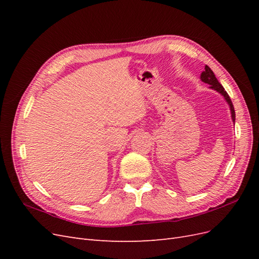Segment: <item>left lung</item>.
<instances>
[{
	"label": "left lung",
	"instance_id": "obj_1",
	"mask_svg": "<svg viewBox=\"0 0 259 259\" xmlns=\"http://www.w3.org/2000/svg\"><path fill=\"white\" fill-rule=\"evenodd\" d=\"M201 80L202 82L207 83L208 85H210V89H213L214 91H217L219 94H222L224 96V98L226 99L227 103H228L229 107H230V111H231V116H232V121H236V112H234V108L232 105V101L229 97L228 94L225 91V89L223 88V85L218 82V80L216 79V76L214 74V72L211 71V69L208 66H205V70L201 73Z\"/></svg>",
	"mask_w": 259,
	"mask_h": 259
}]
</instances>
